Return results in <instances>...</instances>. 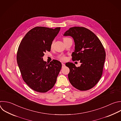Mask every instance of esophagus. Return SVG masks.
<instances>
[{"label": "esophagus", "instance_id": "34e87169", "mask_svg": "<svg viewBox=\"0 0 121 121\" xmlns=\"http://www.w3.org/2000/svg\"><path fill=\"white\" fill-rule=\"evenodd\" d=\"M62 67H64L65 66V64H64L63 63H62Z\"/></svg>", "mask_w": 121, "mask_h": 121}]
</instances>
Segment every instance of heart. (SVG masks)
I'll use <instances>...</instances> for the list:
<instances>
[{"instance_id":"1","label":"heart","mask_w":121,"mask_h":121,"mask_svg":"<svg viewBox=\"0 0 121 121\" xmlns=\"http://www.w3.org/2000/svg\"><path fill=\"white\" fill-rule=\"evenodd\" d=\"M66 38H64V39H66ZM53 44H54V42H53L52 43V45H51V46L52 47V46L53 45ZM59 58L60 59V60H61L62 61H65V60L66 59V57L65 56H60V57H59Z\"/></svg>"}]
</instances>
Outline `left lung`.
I'll list each match as a JSON object with an SVG mask.
<instances>
[{
	"mask_svg": "<svg viewBox=\"0 0 121 121\" xmlns=\"http://www.w3.org/2000/svg\"><path fill=\"white\" fill-rule=\"evenodd\" d=\"M63 35L73 38L75 47L72 60L81 63L78 67L72 63H66L70 69L68 77L70 83L81 91L91 89L103 73L106 55L102 43L93 32L84 27H71Z\"/></svg>",
	"mask_w": 121,
	"mask_h": 121,
	"instance_id": "left-lung-1",
	"label": "left lung"
}]
</instances>
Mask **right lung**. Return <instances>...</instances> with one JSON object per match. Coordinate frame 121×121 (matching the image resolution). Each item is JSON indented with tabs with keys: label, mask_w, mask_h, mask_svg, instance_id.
I'll return each instance as SVG.
<instances>
[{
	"label": "right lung",
	"mask_w": 121,
	"mask_h": 121,
	"mask_svg": "<svg viewBox=\"0 0 121 121\" xmlns=\"http://www.w3.org/2000/svg\"><path fill=\"white\" fill-rule=\"evenodd\" d=\"M60 27H35L28 31L19 46L17 60L24 82L33 90L46 93L53 87L62 67L60 62L43 60Z\"/></svg>",
	"instance_id": "right-lung-1"
}]
</instances>
